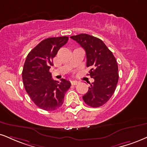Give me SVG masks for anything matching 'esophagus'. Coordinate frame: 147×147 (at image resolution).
Masks as SVG:
<instances>
[{"instance_id":"obj_1","label":"esophagus","mask_w":147,"mask_h":147,"mask_svg":"<svg viewBox=\"0 0 147 147\" xmlns=\"http://www.w3.org/2000/svg\"><path fill=\"white\" fill-rule=\"evenodd\" d=\"M71 83L72 85H76L77 84H78L79 82H78L76 80H72L71 82Z\"/></svg>"}]
</instances>
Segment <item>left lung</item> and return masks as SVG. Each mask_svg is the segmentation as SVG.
Segmentation results:
<instances>
[{
    "instance_id": "left-lung-1",
    "label": "left lung",
    "mask_w": 147,
    "mask_h": 147,
    "mask_svg": "<svg viewBox=\"0 0 147 147\" xmlns=\"http://www.w3.org/2000/svg\"><path fill=\"white\" fill-rule=\"evenodd\" d=\"M70 37L84 49L86 67L90 69L88 75L94 79L83 100L93 108L103 106L115 93L119 80L115 57L99 38L84 33Z\"/></svg>"
}]
</instances>
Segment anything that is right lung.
<instances>
[{"mask_svg": "<svg viewBox=\"0 0 147 147\" xmlns=\"http://www.w3.org/2000/svg\"><path fill=\"white\" fill-rule=\"evenodd\" d=\"M68 39L65 36L44 39L28 53L24 65L22 80L26 93L36 106L46 111L62 106L65 94L71 86L65 79L54 80L49 71L53 58Z\"/></svg>", "mask_w": 147, "mask_h": 147, "instance_id": "obj_1", "label": "right lung"}]
</instances>
